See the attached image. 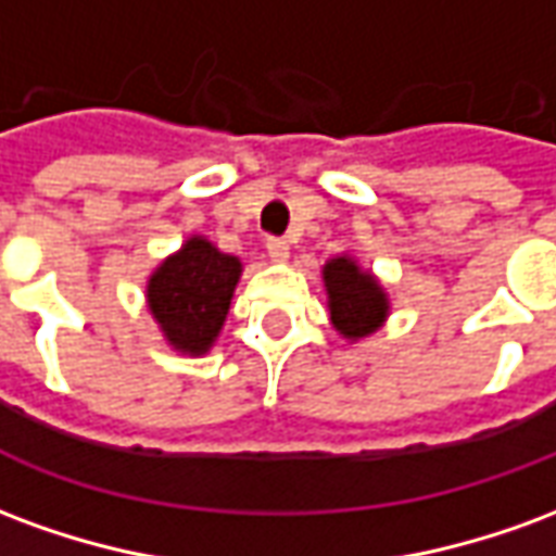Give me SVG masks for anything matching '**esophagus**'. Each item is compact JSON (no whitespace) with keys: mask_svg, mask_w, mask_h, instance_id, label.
<instances>
[{"mask_svg":"<svg viewBox=\"0 0 556 556\" xmlns=\"http://www.w3.org/2000/svg\"><path fill=\"white\" fill-rule=\"evenodd\" d=\"M267 255H270V262H289V255H291L289 241H282V238H270V241H267Z\"/></svg>","mask_w":556,"mask_h":556,"instance_id":"34e87169","label":"esophagus"}]
</instances>
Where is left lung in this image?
<instances>
[{"instance_id":"1","label":"left lung","mask_w":556,"mask_h":556,"mask_svg":"<svg viewBox=\"0 0 556 556\" xmlns=\"http://www.w3.org/2000/svg\"><path fill=\"white\" fill-rule=\"evenodd\" d=\"M327 291V313L339 337L361 342L378 333L390 318V294L369 267L354 255L339 253L321 267Z\"/></svg>"}]
</instances>
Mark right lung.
Masks as SVG:
<instances>
[{
  "mask_svg": "<svg viewBox=\"0 0 556 556\" xmlns=\"http://www.w3.org/2000/svg\"><path fill=\"white\" fill-rule=\"evenodd\" d=\"M241 274V258L223 253L205 235H190L151 270L146 306L172 351L202 357L214 349Z\"/></svg>",
  "mask_w": 556,
  "mask_h": 556,
  "instance_id": "right-lung-1",
  "label": "right lung"
}]
</instances>
